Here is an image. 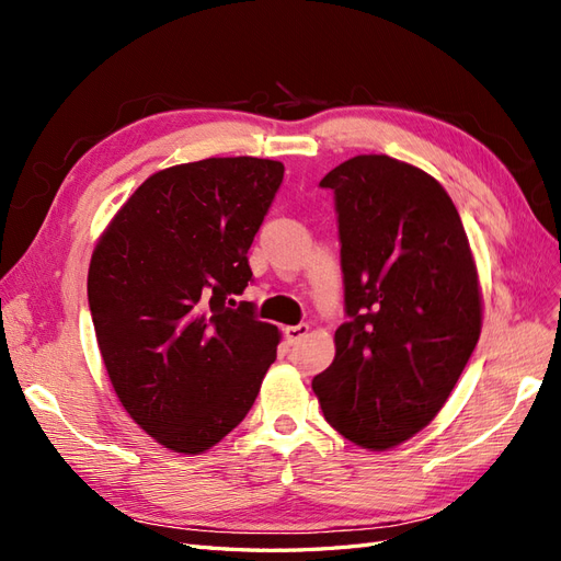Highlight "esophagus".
I'll return each mask as SVG.
<instances>
[{"instance_id": "esophagus-1", "label": "esophagus", "mask_w": 561, "mask_h": 561, "mask_svg": "<svg viewBox=\"0 0 561 561\" xmlns=\"http://www.w3.org/2000/svg\"><path fill=\"white\" fill-rule=\"evenodd\" d=\"M283 332H285V339H287V342H290V344H297L299 339H304V336L309 334V325H304V322H301V325H287Z\"/></svg>"}]
</instances>
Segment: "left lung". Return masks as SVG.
<instances>
[{"instance_id": "left-lung-1", "label": "left lung", "mask_w": 561, "mask_h": 561, "mask_svg": "<svg viewBox=\"0 0 561 561\" xmlns=\"http://www.w3.org/2000/svg\"><path fill=\"white\" fill-rule=\"evenodd\" d=\"M320 186L334 192L348 322L311 386L336 433L386 451L443 410L478 344V266L449 194L421 168L360 154Z\"/></svg>"}]
</instances>
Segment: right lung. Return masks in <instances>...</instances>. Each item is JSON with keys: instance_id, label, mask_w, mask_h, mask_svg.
<instances>
[{"instance_id": "right-lung-1", "label": "right lung", "mask_w": 561, "mask_h": 561, "mask_svg": "<svg viewBox=\"0 0 561 561\" xmlns=\"http://www.w3.org/2000/svg\"><path fill=\"white\" fill-rule=\"evenodd\" d=\"M283 163L203 159L149 175L100 236L89 304L114 393L165 449L203 454L250 412L280 332L226 307ZM232 301V307L236 301Z\"/></svg>"}]
</instances>
